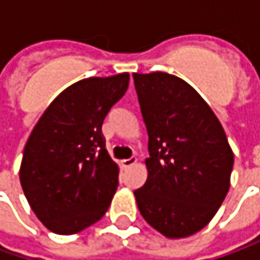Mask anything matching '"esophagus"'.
Masks as SVG:
<instances>
[{
    "label": "esophagus",
    "instance_id": "34e87169",
    "mask_svg": "<svg viewBox=\"0 0 260 260\" xmlns=\"http://www.w3.org/2000/svg\"><path fill=\"white\" fill-rule=\"evenodd\" d=\"M136 164V157H130V159H123L121 160V166L123 168H130V166H133Z\"/></svg>",
    "mask_w": 260,
    "mask_h": 260
}]
</instances>
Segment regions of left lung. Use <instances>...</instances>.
Returning a JSON list of instances; mask_svg holds the SVG:
<instances>
[{"instance_id": "obj_1", "label": "left lung", "mask_w": 260, "mask_h": 260, "mask_svg": "<svg viewBox=\"0 0 260 260\" xmlns=\"http://www.w3.org/2000/svg\"><path fill=\"white\" fill-rule=\"evenodd\" d=\"M149 142L139 211L168 239L208 224L230 188L235 155L224 128L192 86L166 72L133 74Z\"/></svg>"}]
</instances>
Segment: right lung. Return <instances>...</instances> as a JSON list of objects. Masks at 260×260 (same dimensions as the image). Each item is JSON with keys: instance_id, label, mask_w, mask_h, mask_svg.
Here are the masks:
<instances>
[{"instance_id": "1", "label": "right lung", "mask_w": 260, "mask_h": 260, "mask_svg": "<svg viewBox=\"0 0 260 260\" xmlns=\"http://www.w3.org/2000/svg\"><path fill=\"white\" fill-rule=\"evenodd\" d=\"M127 72L85 78L63 89L24 146L20 182L36 217L56 235H75L107 213L120 168L101 127L128 88Z\"/></svg>"}]
</instances>
